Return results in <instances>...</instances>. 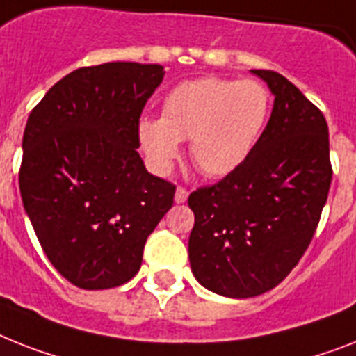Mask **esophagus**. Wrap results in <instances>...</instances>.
<instances>
[{
	"mask_svg": "<svg viewBox=\"0 0 356 356\" xmlns=\"http://www.w3.org/2000/svg\"><path fill=\"white\" fill-rule=\"evenodd\" d=\"M187 198H189V191L185 189V187H178L175 193L176 204H184V202H187Z\"/></svg>",
	"mask_w": 356,
	"mask_h": 356,
	"instance_id": "1",
	"label": "esophagus"
}]
</instances>
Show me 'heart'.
Returning <instances> with one entry per match:
<instances>
[{
    "mask_svg": "<svg viewBox=\"0 0 356 356\" xmlns=\"http://www.w3.org/2000/svg\"><path fill=\"white\" fill-rule=\"evenodd\" d=\"M273 99L257 79L202 78L176 85L161 118H142L138 136L151 165L167 172L189 140V156L207 176H225L248 160L262 136Z\"/></svg>",
    "mask_w": 356,
    "mask_h": 356,
    "instance_id": "heart-1",
    "label": "heart"
}]
</instances>
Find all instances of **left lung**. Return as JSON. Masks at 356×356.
I'll return each instance as SVG.
<instances>
[{"instance_id":"8db88e82","label":"left lung","mask_w":356,"mask_h":356,"mask_svg":"<svg viewBox=\"0 0 356 356\" xmlns=\"http://www.w3.org/2000/svg\"><path fill=\"white\" fill-rule=\"evenodd\" d=\"M251 72L275 96L271 118L236 171L189 196L193 275L229 298L262 295L289 275L315 234L333 176L320 108L278 72Z\"/></svg>"}]
</instances>
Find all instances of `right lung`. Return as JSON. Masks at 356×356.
Returning <instances> with one entry per match:
<instances>
[{"label": "right lung", "instance_id": "add662e5", "mask_svg": "<svg viewBox=\"0 0 356 356\" xmlns=\"http://www.w3.org/2000/svg\"><path fill=\"white\" fill-rule=\"evenodd\" d=\"M161 65L113 61L61 78L32 108L19 191L47 258L81 289H111L142 266L176 187L147 172L138 125Z\"/></svg>", "mask_w": 356, "mask_h": 356}]
</instances>
